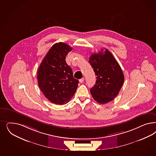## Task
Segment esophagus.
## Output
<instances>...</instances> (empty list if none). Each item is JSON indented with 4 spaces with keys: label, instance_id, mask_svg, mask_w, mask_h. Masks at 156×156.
I'll use <instances>...</instances> for the list:
<instances>
[{
    "label": "esophagus",
    "instance_id": "obj_1",
    "mask_svg": "<svg viewBox=\"0 0 156 156\" xmlns=\"http://www.w3.org/2000/svg\"><path fill=\"white\" fill-rule=\"evenodd\" d=\"M84 78L83 77V78H81V79H80L79 80V82H80V83H82L84 82Z\"/></svg>",
    "mask_w": 156,
    "mask_h": 156
}]
</instances>
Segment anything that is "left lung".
I'll use <instances>...</instances> for the list:
<instances>
[{
	"mask_svg": "<svg viewBox=\"0 0 156 156\" xmlns=\"http://www.w3.org/2000/svg\"><path fill=\"white\" fill-rule=\"evenodd\" d=\"M104 49H101L98 53L92 54L89 60L96 76L95 84L90 88V94L100 104L108 103L118 95L125 79L114 57L107 49L104 51Z\"/></svg>",
	"mask_w": 156,
	"mask_h": 156,
	"instance_id": "1",
	"label": "left lung"
}]
</instances>
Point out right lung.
Listing matches in <instances>:
<instances>
[{"mask_svg":"<svg viewBox=\"0 0 156 156\" xmlns=\"http://www.w3.org/2000/svg\"><path fill=\"white\" fill-rule=\"evenodd\" d=\"M72 50L66 43L55 44L37 70L41 90L49 101L56 105L67 103L78 87L79 80L73 78L72 69L66 61V56Z\"/></svg>","mask_w":156,"mask_h":156,"instance_id":"add662e5","label":"right lung"}]
</instances>
